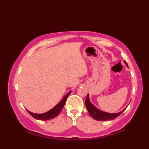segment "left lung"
<instances>
[{"label":"left lung","mask_w":149,"mask_h":149,"mask_svg":"<svg viewBox=\"0 0 149 149\" xmlns=\"http://www.w3.org/2000/svg\"><path fill=\"white\" fill-rule=\"evenodd\" d=\"M124 63L128 67V65L125 61H124ZM85 104H86L88 111L90 113V115L92 116V118L93 119L99 120V121H106V120L115 119L119 115H121L122 112L126 109V107H126L125 109H123L120 112L116 113H109L105 111H101L99 109L97 108V107L90 102V98H89V94L88 93L87 95L86 101H85Z\"/></svg>","instance_id":"8db88e82"}]
</instances>
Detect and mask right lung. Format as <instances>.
Wrapping results in <instances>:
<instances>
[{"instance_id": "1", "label": "right lung", "mask_w": 149, "mask_h": 149, "mask_svg": "<svg viewBox=\"0 0 149 149\" xmlns=\"http://www.w3.org/2000/svg\"><path fill=\"white\" fill-rule=\"evenodd\" d=\"M70 93H71V91H70L64 97V98H63V99L60 101V102L57 104L56 106L54 107L52 109L48 111L47 112L42 113V114H38V113H34L32 112H30L29 111H28L27 109L26 110L27 111V112L35 119L40 120H48L52 119L58 116L59 114V113L61 112V111L62 110L63 107L64 106L66 102V100L67 99V98L69 96V95L70 94Z\"/></svg>"}]
</instances>
